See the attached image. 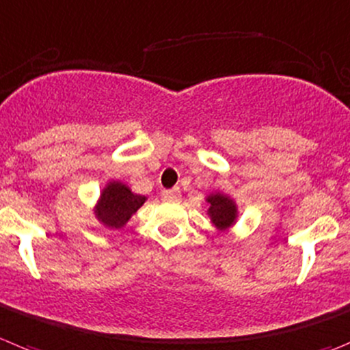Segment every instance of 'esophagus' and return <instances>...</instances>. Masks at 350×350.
<instances>
[{"label":"esophagus","instance_id":"esophagus-1","mask_svg":"<svg viewBox=\"0 0 350 350\" xmlns=\"http://www.w3.org/2000/svg\"><path fill=\"white\" fill-rule=\"evenodd\" d=\"M161 198L165 201H178L180 200V189L175 187V189H168V191H163Z\"/></svg>","mask_w":350,"mask_h":350}]
</instances>
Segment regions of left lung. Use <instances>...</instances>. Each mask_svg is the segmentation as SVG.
<instances>
[{"label":"left lung","instance_id":"1","mask_svg":"<svg viewBox=\"0 0 350 350\" xmlns=\"http://www.w3.org/2000/svg\"><path fill=\"white\" fill-rule=\"evenodd\" d=\"M206 203L210 204L208 217L220 232H224V230H227L236 224V220H238V204L232 198L224 194V192H211L210 196H206Z\"/></svg>","mask_w":350,"mask_h":350}]
</instances>
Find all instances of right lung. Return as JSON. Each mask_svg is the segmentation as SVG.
<instances>
[{"instance_id":"1","label":"right lung","mask_w":350,"mask_h":350,"mask_svg":"<svg viewBox=\"0 0 350 350\" xmlns=\"http://www.w3.org/2000/svg\"><path fill=\"white\" fill-rule=\"evenodd\" d=\"M147 198L131 192L126 184L120 180H111L100 192L95 204V217L102 226L109 229H121L126 226L131 215L137 213Z\"/></svg>"}]
</instances>
